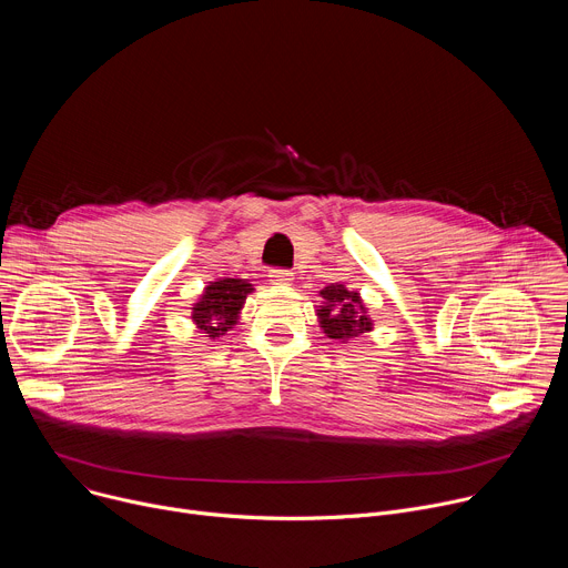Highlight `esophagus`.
Listing matches in <instances>:
<instances>
[{
	"label": "esophagus",
	"mask_w": 568,
	"mask_h": 568,
	"mask_svg": "<svg viewBox=\"0 0 568 568\" xmlns=\"http://www.w3.org/2000/svg\"><path fill=\"white\" fill-rule=\"evenodd\" d=\"M270 281L276 285H290L292 272L290 270H270Z\"/></svg>",
	"instance_id": "esophagus-1"
}]
</instances>
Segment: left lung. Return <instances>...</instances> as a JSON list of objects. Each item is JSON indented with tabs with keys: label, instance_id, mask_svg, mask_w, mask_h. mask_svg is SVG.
Here are the masks:
<instances>
[{
	"label": "left lung",
	"instance_id": "1",
	"mask_svg": "<svg viewBox=\"0 0 568 568\" xmlns=\"http://www.w3.org/2000/svg\"><path fill=\"white\" fill-rule=\"evenodd\" d=\"M318 296L323 298L316 310L318 326L331 339L348 342L373 328L359 292H353L342 283H331L318 292Z\"/></svg>",
	"mask_w": 568,
	"mask_h": 568
}]
</instances>
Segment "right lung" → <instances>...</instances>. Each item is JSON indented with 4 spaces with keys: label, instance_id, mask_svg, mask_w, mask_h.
Wrapping results in <instances>:
<instances>
[{
    "label": "right lung",
    "instance_id": "obj_1",
    "mask_svg": "<svg viewBox=\"0 0 568 568\" xmlns=\"http://www.w3.org/2000/svg\"><path fill=\"white\" fill-rule=\"evenodd\" d=\"M250 292H254V287L245 278L213 281L204 287V294L191 307V318L197 323V328L204 333V337L217 339L220 335L235 326L240 310L245 305Z\"/></svg>",
    "mask_w": 568,
    "mask_h": 568
}]
</instances>
